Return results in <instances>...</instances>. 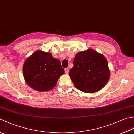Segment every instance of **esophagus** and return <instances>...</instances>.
Instances as JSON below:
<instances>
[{
  "label": "esophagus",
  "mask_w": 134,
  "mask_h": 134,
  "mask_svg": "<svg viewBox=\"0 0 134 134\" xmlns=\"http://www.w3.org/2000/svg\"><path fill=\"white\" fill-rule=\"evenodd\" d=\"M64 71H65V72L67 73V74H68V73H69V69H68V68H65Z\"/></svg>",
  "instance_id": "1"
}]
</instances>
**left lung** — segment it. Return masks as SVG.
<instances>
[{
  "instance_id": "8db88e82",
  "label": "left lung",
  "mask_w": 134,
  "mask_h": 134,
  "mask_svg": "<svg viewBox=\"0 0 134 134\" xmlns=\"http://www.w3.org/2000/svg\"><path fill=\"white\" fill-rule=\"evenodd\" d=\"M69 75L74 86L83 92L94 93L100 90L109 80L106 58L93 49L77 53Z\"/></svg>"
}]
</instances>
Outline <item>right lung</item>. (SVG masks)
Wrapping results in <instances>:
<instances>
[{
	"mask_svg": "<svg viewBox=\"0 0 134 134\" xmlns=\"http://www.w3.org/2000/svg\"><path fill=\"white\" fill-rule=\"evenodd\" d=\"M64 73L59 60L51 53L36 51L25 60L24 77L27 84L38 91H48L56 85L60 75Z\"/></svg>",
	"mask_w": 134,
	"mask_h": 134,
	"instance_id": "right-lung-1",
	"label": "right lung"
}]
</instances>
